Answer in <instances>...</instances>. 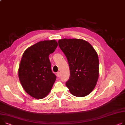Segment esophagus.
Listing matches in <instances>:
<instances>
[{
  "mask_svg": "<svg viewBox=\"0 0 125 125\" xmlns=\"http://www.w3.org/2000/svg\"><path fill=\"white\" fill-rule=\"evenodd\" d=\"M56 75H57V77H60V72H58L57 73Z\"/></svg>",
  "mask_w": 125,
  "mask_h": 125,
  "instance_id": "obj_1",
  "label": "esophagus"
}]
</instances>
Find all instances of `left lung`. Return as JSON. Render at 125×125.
<instances>
[{
	"mask_svg": "<svg viewBox=\"0 0 125 125\" xmlns=\"http://www.w3.org/2000/svg\"><path fill=\"white\" fill-rule=\"evenodd\" d=\"M58 44L67 58L70 77L66 82L75 96L88 95L94 88L99 76L97 54L88 42L77 39H64Z\"/></svg>",
	"mask_w": 125,
	"mask_h": 125,
	"instance_id": "8db88e82",
	"label": "left lung"
}]
</instances>
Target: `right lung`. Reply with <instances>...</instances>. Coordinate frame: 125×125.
Instances as JSON below:
<instances>
[{"label":"right lung","mask_w":125,"mask_h":125,"mask_svg":"<svg viewBox=\"0 0 125 125\" xmlns=\"http://www.w3.org/2000/svg\"><path fill=\"white\" fill-rule=\"evenodd\" d=\"M58 46L55 40L40 41L26 50L19 68V77L26 92L35 98L45 97L56 79L49 55Z\"/></svg>","instance_id":"obj_1"}]
</instances>
